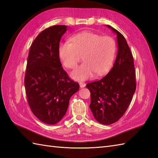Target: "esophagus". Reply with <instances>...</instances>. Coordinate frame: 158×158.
<instances>
[{
	"label": "esophagus",
	"instance_id": "1",
	"mask_svg": "<svg viewBox=\"0 0 158 158\" xmlns=\"http://www.w3.org/2000/svg\"><path fill=\"white\" fill-rule=\"evenodd\" d=\"M79 85L81 88H84V87L85 86V82H80Z\"/></svg>",
	"mask_w": 158,
	"mask_h": 158
}]
</instances>
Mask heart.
I'll return each mask as SVG.
<instances>
[{"mask_svg":"<svg viewBox=\"0 0 158 158\" xmlns=\"http://www.w3.org/2000/svg\"><path fill=\"white\" fill-rule=\"evenodd\" d=\"M69 43H63L58 48V56L64 66L74 69L82 56L83 63L70 73L77 81H83L106 73L111 67L116 52V43L111 36H102L91 31L73 35Z\"/></svg>","mask_w":158,"mask_h":158,"instance_id":"obj_1","label":"heart"}]
</instances>
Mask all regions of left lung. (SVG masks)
Segmentation results:
<instances>
[{
	"mask_svg": "<svg viewBox=\"0 0 158 158\" xmlns=\"http://www.w3.org/2000/svg\"><path fill=\"white\" fill-rule=\"evenodd\" d=\"M107 27L117 35L115 62L106 76L86 85L91 97L89 108L97 122L104 125L115 123L123 115L136 87L133 56L126 40L116 29Z\"/></svg>",
	"mask_w": 158,
	"mask_h": 158,
	"instance_id": "8db88e82",
	"label": "left lung"
}]
</instances>
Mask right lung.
Returning <instances> with one entry per match:
<instances>
[{
    "instance_id": "right-lung-1",
    "label": "right lung",
    "mask_w": 158,
    "mask_h": 158,
    "mask_svg": "<svg viewBox=\"0 0 158 158\" xmlns=\"http://www.w3.org/2000/svg\"><path fill=\"white\" fill-rule=\"evenodd\" d=\"M67 26L56 25L36 36L30 48L24 78L26 96L33 114L49 125L65 115L69 100L79 85L69 78L58 56L60 41Z\"/></svg>"
}]
</instances>
